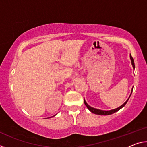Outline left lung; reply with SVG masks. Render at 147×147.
I'll list each match as a JSON object with an SVG mask.
<instances>
[{"label":"left lung","instance_id":"8db88e82","mask_svg":"<svg viewBox=\"0 0 147 147\" xmlns=\"http://www.w3.org/2000/svg\"><path fill=\"white\" fill-rule=\"evenodd\" d=\"M130 59H131V65H132L133 66V68L135 69V65H134V59L132 57H131V56L130 55ZM132 90H133V88L132 89H131V93H132ZM131 93L130 94V96H129V98H128V100H126L125 102H124L123 105H121V106H119V108H115V109H111V110H109V111H104V110H101V109H96V108H92L91 106H89L88 104H87V102L85 100V99H84V104H86V106H87V108H88L89 109V110L91 111L92 113H93L94 114H96V115H111V114L112 113H115L116 111H119V109H121L123 107H124V106H125V104L127 103L128 100H129V98H130L131 94Z\"/></svg>","mask_w":147,"mask_h":147}]
</instances>
